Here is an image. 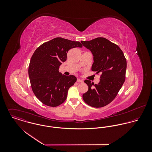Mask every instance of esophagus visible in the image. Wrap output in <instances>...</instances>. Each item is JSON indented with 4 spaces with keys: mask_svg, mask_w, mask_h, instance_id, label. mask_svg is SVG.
Wrapping results in <instances>:
<instances>
[{
    "mask_svg": "<svg viewBox=\"0 0 152 152\" xmlns=\"http://www.w3.org/2000/svg\"><path fill=\"white\" fill-rule=\"evenodd\" d=\"M77 82H78V83H83V82H84V81H83V80H80V79H79V78H77Z\"/></svg>",
    "mask_w": 152,
    "mask_h": 152,
    "instance_id": "esophagus-1",
    "label": "esophagus"
}]
</instances>
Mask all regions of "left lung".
Wrapping results in <instances>:
<instances>
[{
    "instance_id": "1",
    "label": "left lung",
    "mask_w": 152,
    "mask_h": 152,
    "mask_svg": "<svg viewBox=\"0 0 152 152\" xmlns=\"http://www.w3.org/2000/svg\"><path fill=\"white\" fill-rule=\"evenodd\" d=\"M81 43L93 54L92 71L101 73L98 84L88 80L84 81L88 90L83 98L92 107H105L115 98L125 81L126 60L119 46L105 38L81 41Z\"/></svg>"
}]
</instances>
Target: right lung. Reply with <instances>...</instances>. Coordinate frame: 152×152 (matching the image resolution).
Here are the masks:
<instances>
[{"label": "right lung", "mask_w": 152, "mask_h": 152, "mask_svg": "<svg viewBox=\"0 0 152 152\" xmlns=\"http://www.w3.org/2000/svg\"><path fill=\"white\" fill-rule=\"evenodd\" d=\"M82 46L79 42L56 37L42 44L34 52L28 76L33 92L44 105L56 107L65 101L68 91L77 78L62 75L59 67L66 61L70 49Z\"/></svg>", "instance_id": "right-lung-1"}]
</instances>
